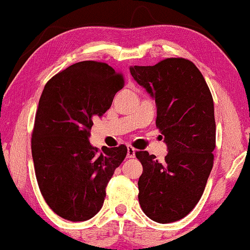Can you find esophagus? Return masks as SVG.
<instances>
[{"mask_svg": "<svg viewBox=\"0 0 250 250\" xmlns=\"http://www.w3.org/2000/svg\"><path fill=\"white\" fill-rule=\"evenodd\" d=\"M135 154H136V150H135L133 146H128L127 149V158H135Z\"/></svg>", "mask_w": 250, "mask_h": 250, "instance_id": "esophagus-1", "label": "esophagus"}]
</instances>
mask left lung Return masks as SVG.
Instances as JSON below:
<instances>
[{"mask_svg":"<svg viewBox=\"0 0 250 250\" xmlns=\"http://www.w3.org/2000/svg\"><path fill=\"white\" fill-rule=\"evenodd\" d=\"M130 73L155 99L156 127L167 146L162 162L148 151L136 152L143 167L138 201L151 220L169 224L194 208L211 173L215 149L213 98L201 72L188 59L133 66Z\"/></svg>","mask_w":250,"mask_h":250,"instance_id":"left-lung-1","label":"left lung"}]
</instances>
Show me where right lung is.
<instances>
[{"mask_svg":"<svg viewBox=\"0 0 250 250\" xmlns=\"http://www.w3.org/2000/svg\"><path fill=\"white\" fill-rule=\"evenodd\" d=\"M125 79L106 62L86 60L47 81L35 117L31 151L39 190L56 214L85 221L101 209L127 146H91L93 120L112 106Z\"/></svg>","mask_w":250,"mask_h":250,"instance_id":"obj_1","label":"right lung"}]
</instances>
